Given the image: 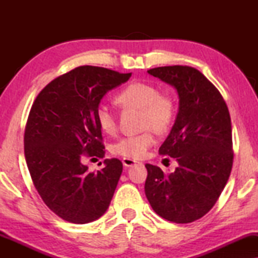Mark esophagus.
<instances>
[{
	"label": "esophagus",
	"instance_id": "obj_1",
	"mask_svg": "<svg viewBox=\"0 0 258 258\" xmlns=\"http://www.w3.org/2000/svg\"><path fill=\"white\" fill-rule=\"evenodd\" d=\"M122 163H123V165H124V167L129 168V167H133V165H135V164L137 163V161L133 160V158L124 157V158H123V160H122Z\"/></svg>",
	"mask_w": 258,
	"mask_h": 258
}]
</instances>
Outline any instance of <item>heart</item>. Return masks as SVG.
I'll return each instance as SVG.
<instances>
[{
	"instance_id": "heart-1",
	"label": "heart",
	"mask_w": 258,
	"mask_h": 258,
	"mask_svg": "<svg viewBox=\"0 0 258 258\" xmlns=\"http://www.w3.org/2000/svg\"><path fill=\"white\" fill-rule=\"evenodd\" d=\"M115 102L123 109H140V123L143 133L125 136L111 147L115 155L140 160L154 146L156 133L170 128L176 116V102L170 94L162 93L156 84L150 82H132L116 94ZM97 125L105 134L116 132V117L107 105L100 104L95 110Z\"/></svg>"
}]
</instances>
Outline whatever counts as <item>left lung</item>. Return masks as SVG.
Instances as JSON below:
<instances>
[{
  "label": "left lung",
  "instance_id": "left-lung-1",
  "mask_svg": "<svg viewBox=\"0 0 258 258\" xmlns=\"http://www.w3.org/2000/svg\"><path fill=\"white\" fill-rule=\"evenodd\" d=\"M148 74L174 86L178 93L177 117L158 150L176 158L178 168L164 174L147 163L144 191L155 213L164 220L190 223L215 206L230 176V114L217 88L192 67H158Z\"/></svg>",
  "mask_w": 258,
  "mask_h": 258
}]
</instances>
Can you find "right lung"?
Listing matches in <instances>:
<instances>
[{"instance_id": "obj_1", "label": "right lung", "mask_w": 258, "mask_h": 258, "mask_svg": "<svg viewBox=\"0 0 258 258\" xmlns=\"http://www.w3.org/2000/svg\"><path fill=\"white\" fill-rule=\"evenodd\" d=\"M132 73L82 66L48 83L31 105L24 130V156L41 199L70 223L84 224L107 211L122 174L118 158L88 171L84 157L104 156L95 110L107 91Z\"/></svg>"}]
</instances>
